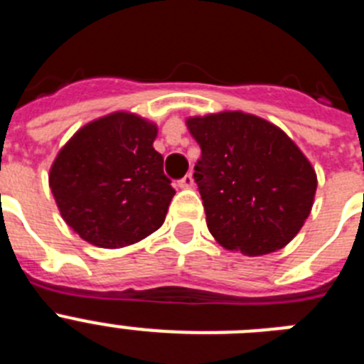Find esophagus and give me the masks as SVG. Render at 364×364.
<instances>
[{
  "mask_svg": "<svg viewBox=\"0 0 364 364\" xmlns=\"http://www.w3.org/2000/svg\"><path fill=\"white\" fill-rule=\"evenodd\" d=\"M193 186H195V180H193L191 173H188V175L182 176V178L178 180V188L189 189V188H193Z\"/></svg>",
  "mask_w": 364,
  "mask_h": 364,
  "instance_id": "obj_1",
  "label": "esophagus"
}]
</instances>
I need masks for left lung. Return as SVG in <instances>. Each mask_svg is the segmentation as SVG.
Instances as JSON below:
<instances>
[{"instance_id": "obj_1", "label": "left lung", "mask_w": 364, "mask_h": 364, "mask_svg": "<svg viewBox=\"0 0 364 364\" xmlns=\"http://www.w3.org/2000/svg\"><path fill=\"white\" fill-rule=\"evenodd\" d=\"M186 124L202 151L193 178L217 242L247 257L284 247L314 204L317 176L306 156L277 125L246 112Z\"/></svg>"}]
</instances>
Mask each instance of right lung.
<instances>
[{
    "label": "right lung",
    "instance_id": "add662e5",
    "mask_svg": "<svg viewBox=\"0 0 364 364\" xmlns=\"http://www.w3.org/2000/svg\"><path fill=\"white\" fill-rule=\"evenodd\" d=\"M154 138V124L112 112L83 125L58 153L49 186L63 220L83 240L124 247L162 226L175 189Z\"/></svg>",
    "mask_w": 364,
    "mask_h": 364
}]
</instances>
